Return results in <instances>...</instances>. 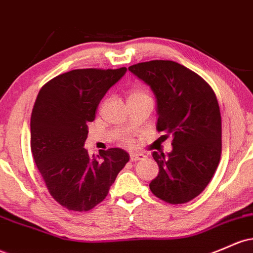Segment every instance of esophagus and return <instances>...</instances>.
I'll list each match as a JSON object with an SVG mask.
<instances>
[{
  "mask_svg": "<svg viewBox=\"0 0 253 253\" xmlns=\"http://www.w3.org/2000/svg\"><path fill=\"white\" fill-rule=\"evenodd\" d=\"M129 158H131L132 162H135V161L145 160V155H143V154H131V155H129Z\"/></svg>",
  "mask_w": 253,
  "mask_h": 253,
  "instance_id": "esophagus-1",
  "label": "esophagus"
}]
</instances>
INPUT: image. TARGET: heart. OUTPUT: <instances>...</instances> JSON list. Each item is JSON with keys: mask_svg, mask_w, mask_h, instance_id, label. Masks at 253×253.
Returning <instances> with one entry per match:
<instances>
[{"mask_svg": "<svg viewBox=\"0 0 253 253\" xmlns=\"http://www.w3.org/2000/svg\"><path fill=\"white\" fill-rule=\"evenodd\" d=\"M144 96H149L148 92H146L145 90H143V88H139V87H134V88H132L131 91H129L128 99L138 98V97H144ZM125 143L128 144V145H133V140L132 139H126V140H125Z\"/></svg>", "mask_w": 253, "mask_h": 253, "instance_id": "1", "label": "heart"}]
</instances>
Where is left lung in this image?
Returning <instances> with one entry per match:
<instances>
[{"mask_svg": "<svg viewBox=\"0 0 253 253\" xmlns=\"http://www.w3.org/2000/svg\"><path fill=\"white\" fill-rule=\"evenodd\" d=\"M128 69L156 96L157 131L173 138L168 156L152 154L160 171L150 190L166 203H187L209 185L220 162L222 125L215 92L201 76L174 61H146Z\"/></svg>", "mask_w": 253, "mask_h": 253, "instance_id": "obj_1", "label": "left lung"}]
</instances>
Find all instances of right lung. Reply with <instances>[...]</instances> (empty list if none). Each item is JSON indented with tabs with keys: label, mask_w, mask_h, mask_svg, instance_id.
I'll return each instance as SVG.
<instances>
[{
	"label": "right lung",
	"mask_w": 253,
	"mask_h": 253,
	"mask_svg": "<svg viewBox=\"0 0 253 253\" xmlns=\"http://www.w3.org/2000/svg\"><path fill=\"white\" fill-rule=\"evenodd\" d=\"M118 69H73L42 86L31 114V151L49 193L71 211H88L104 201L129 161L122 149L90 157L87 124L107 91L126 73Z\"/></svg>",
	"instance_id": "1"
}]
</instances>
